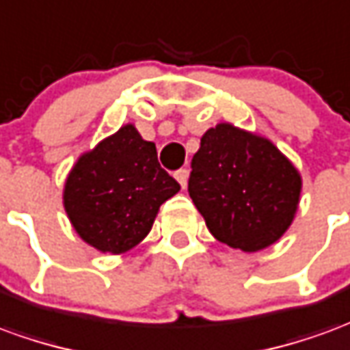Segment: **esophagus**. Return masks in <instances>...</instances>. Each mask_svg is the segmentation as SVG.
I'll return each mask as SVG.
<instances>
[{
  "label": "esophagus",
  "instance_id": "obj_1",
  "mask_svg": "<svg viewBox=\"0 0 350 350\" xmlns=\"http://www.w3.org/2000/svg\"><path fill=\"white\" fill-rule=\"evenodd\" d=\"M174 178L178 180V183L185 187L187 185V178H189V172H187V168H180V170H176Z\"/></svg>",
  "mask_w": 350,
  "mask_h": 350
}]
</instances>
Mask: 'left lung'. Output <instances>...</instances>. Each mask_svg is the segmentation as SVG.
I'll return each instance as SVG.
<instances>
[{
  "label": "left lung",
  "instance_id": "1",
  "mask_svg": "<svg viewBox=\"0 0 350 350\" xmlns=\"http://www.w3.org/2000/svg\"><path fill=\"white\" fill-rule=\"evenodd\" d=\"M187 191L219 243L258 252L292 224L301 178L271 142L221 123L200 138Z\"/></svg>",
  "mask_w": 350,
  "mask_h": 350
}]
</instances>
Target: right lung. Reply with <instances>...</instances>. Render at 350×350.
Wrapping results in <instances>:
<instances>
[{"mask_svg":"<svg viewBox=\"0 0 350 350\" xmlns=\"http://www.w3.org/2000/svg\"><path fill=\"white\" fill-rule=\"evenodd\" d=\"M178 191L180 183L159 165L155 144L124 124L75 163L64 208L85 243L121 254L150 233L159 206Z\"/></svg>","mask_w":350,"mask_h":350,"instance_id":"obj_1","label":"right lung"}]
</instances>
